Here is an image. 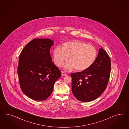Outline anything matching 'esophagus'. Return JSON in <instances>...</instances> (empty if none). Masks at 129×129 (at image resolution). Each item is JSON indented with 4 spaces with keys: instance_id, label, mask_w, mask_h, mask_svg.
Segmentation results:
<instances>
[{
    "instance_id": "esophagus-1",
    "label": "esophagus",
    "mask_w": 129,
    "mask_h": 129,
    "mask_svg": "<svg viewBox=\"0 0 129 129\" xmlns=\"http://www.w3.org/2000/svg\"><path fill=\"white\" fill-rule=\"evenodd\" d=\"M61 75L62 76H67V74L65 73V71H61Z\"/></svg>"
}]
</instances>
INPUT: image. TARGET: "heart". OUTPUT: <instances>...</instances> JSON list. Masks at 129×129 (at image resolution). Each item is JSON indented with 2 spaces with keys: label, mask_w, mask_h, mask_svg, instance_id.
<instances>
[{
  "label": "heart",
  "mask_w": 129,
  "mask_h": 129,
  "mask_svg": "<svg viewBox=\"0 0 129 129\" xmlns=\"http://www.w3.org/2000/svg\"><path fill=\"white\" fill-rule=\"evenodd\" d=\"M97 54V50L93 46L76 40L64 43L62 48L56 47L52 52L53 59L56 66H62L69 56L70 62L65 66V69H75L78 72L89 69L95 61Z\"/></svg>",
  "instance_id": "heart-1"
}]
</instances>
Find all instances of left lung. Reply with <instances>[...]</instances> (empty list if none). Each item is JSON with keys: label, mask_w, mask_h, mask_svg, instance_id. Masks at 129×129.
I'll return each mask as SVG.
<instances>
[{"label": "left lung", "mask_w": 129, "mask_h": 129, "mask_svg": "<svg viewBox=\"0 0 129 129\" xmlns=\"http://www.w3.org/2000/svg\"><path fill=\"white\" fill-rule=\"evenodd\" d=\"M111 70L109 56L102 48L89 69L71 74L72 91L79 101L89 102L100 97L106 89Z\"/></svg>", "instance_id": "8db88e82"}]
</instances>
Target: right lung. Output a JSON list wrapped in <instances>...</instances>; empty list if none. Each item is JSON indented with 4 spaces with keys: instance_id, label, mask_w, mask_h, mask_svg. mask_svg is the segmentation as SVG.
<instances>
[{
    "instance_id": "1",
    "label": "right lung",
    "mask_w": 129,
    "mask_h": 129,
    "mask_svg": "<svg viewBox=\"0 0 129 129\" xmlns=\"http://www.w3.org/2000/svg\"><path fill=\"white\" fill-rule=\"evenodd\" d=\"M53 44L49 38H35L19 56L17 71L21 90L33 100L41 101L49 97L56 81L61 77L50 55Z\"/></svg>"
}]
</instances>
